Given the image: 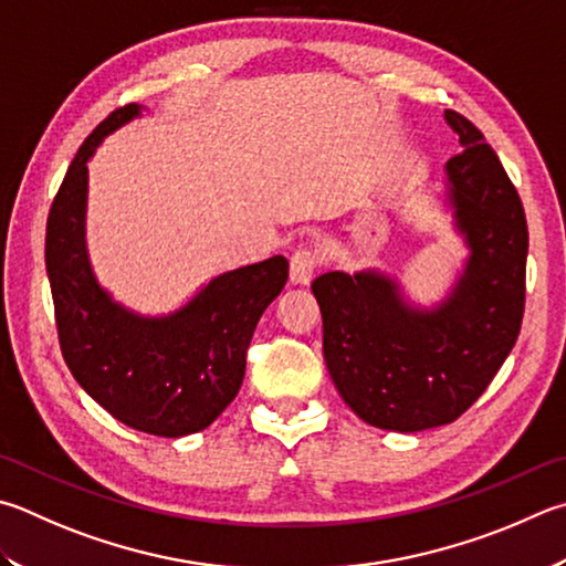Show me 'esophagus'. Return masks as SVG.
Wrapping results in <instances>:
<instances>
[{
  "label": "esophagus",
  "mask_w": 566,
  "mask_h": 566,
  "mask_svg": "<svg viewBox=\"0 0 566 566\" xmlns=\"http://www.w3.org/2000/svg\"><path fill=\"white\" fill-rule=\"evenodd\" d=\"M318 266V252L312 248H300L294 250L290 260V276L294 284H306L312 280V274Z\"/></svg>",
  "instance_id": "obj_1"
}]
</instances>
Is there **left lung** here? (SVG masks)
Listing matches in <instances>:
<instances>
[{"mask_svg":"<svg viewBox=\"0 0 566 566\" xmlns=\"http://www.w3.org/2000/svg\"><path fill=\"white\" fill-rule=\"evenodd\" d=\"M446 120L462 146L446 166L448 202L470 250L448 300L416 310L374 270L326 272L312 284L336 390L368 426L398 433L465 413L505 364L525 314V208L485 136L455 111Z\"/></svg>","mask_w":566,"mask_h":566,"instance_id":"8db88e82","label":"left lung"}]
</instances>
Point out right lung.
<instances>
[{"instance_id":"1","label":"right lung","mask_w":566,"mask_h":566,"mask_svg":"<svg viewBox=\"0 0 566 566\" xmlns=\"http://www.w3.org/2000/svg\"><path fill=\"white\" fill-rule=\"evenodd\" d=\"M138 104L98 123L71 160L46 220V274L59 346L81 388L140 433L180 438L208 428L238 396L262 312L284 290L286 256L224 272L168 316H140L111 300L91 272L86 163Z\"/></svg>"}]
</instances>
